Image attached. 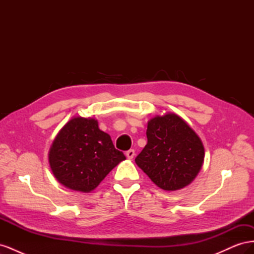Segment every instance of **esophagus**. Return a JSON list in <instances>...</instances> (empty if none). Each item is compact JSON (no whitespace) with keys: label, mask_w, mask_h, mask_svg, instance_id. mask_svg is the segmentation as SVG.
Masks as SVG:
<instances>
[{"label":"esophagus","mask_w":254,"mask_h":254,"mask_svg":"<svg viewBox=\"0 0 254 254\" xmlns=\"http://www.w3.org/2000/svg\"><path fill=\"white\" fill-rule=\"evenodd\" d=\"M134 155H135L134 149H129V150L126 151V157H127L128 159H132V158L134 157Z\"/></svg>","instance_id":"1"}]
</instances>
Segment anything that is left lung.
Segmentation results:
<instances>
[{
    "label": "left lung",
    "instance_id": "left-lung-1",
    "mask_svg": "<svg viewBox=\"0 0 254 254\" xmlns=\"http://www.w3.org/2000/svg\"><path fill=\"white\" fill-rule=\"evenodd\" d=\"M147 144L135 163L151 181L165 190H176L195 179L204 158L201 140L178 115L167 113L148 122Z\"/></svg>",
    "mask_w": 254,
    "mask_h": 254
}]
</instances>
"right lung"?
<instances>
[{
    "label": "right lung",
    "mask_w": 254,
    "mask_h": 254,
    "mask_svg": "<svg viewBox=\"0 0 254 254\" xmlns=\"http://www.w3.org/2000/svg\"><path fill=\"white\" fill-rule=\"evenodd\" d=\"M126 157L94 119L74 118L54 140L49 160L52 172L64 187L89 193Z\"/></svg>",
    "instance_id": "right-lung-1"
}]
</instances>
